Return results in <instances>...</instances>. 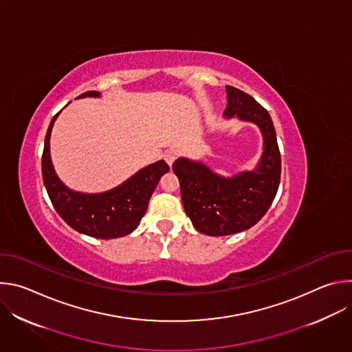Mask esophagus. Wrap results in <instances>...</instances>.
<instances>
[{
  "instance_id": "34e87169",
  "label": "esophagus",
  "mask_w": 352,
  "mask_h": 352,
  "mask_svg": "<svg viewBox=\"0 0 352 352\" xmlns=\"http://www.w3.org/2000/svg\"><path fill=\"white\" fill-rule=\"evenodd\" d=\"M179 156V152L177 148H170L164 153V160L167 162L168 166H173V163L177 160V157Z\"/></svg>"
}]
</instances>
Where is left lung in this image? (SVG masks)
<instances>
[{
    "instance_id": "8db88e82",
    "label": "left lung",
    "mask_w": 352,
    "mask_h": 352,
    "mask_svg": "<svg viewBox=\"0 0 352 352\" xmlns=\"http://www.w3.org/2000/svg\"><path fill=\"white\" fill-rule=\"evenodd\" d=\"M226 89L224 117L252 122L262 132L263 152L258 166L250 171L223 177L205 163L186 157H179L173 164L186 216L199 232L212 236L236 234L255 226L272 206L281 174L280 150L270 114L252 96L232 86Z\"/></svg>"
}]
</instances>
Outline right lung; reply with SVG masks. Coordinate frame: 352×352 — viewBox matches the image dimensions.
<instances>
[{"mask_svg":"<svg viewBox=\"0 0 352 352\" xmlns=\"http://www.w3.org/2000/svg\"><path fill=\"white\" fill-rule=\"evenodd\" d=\"M83 97H100V93L90 90L76 98ZM60 113L48 125L41 157L44 186L54 209L69 227L93 238L113 239L131 234L144 216L160 178L168 173V164L164 160L148 164L106 192L85 193L69 189L56 174L50 156V136Z\"/></svg>","mask_w":352,"mask_h":352,"instance_id":"obj_1","label":"right lung"}]
</instances>
